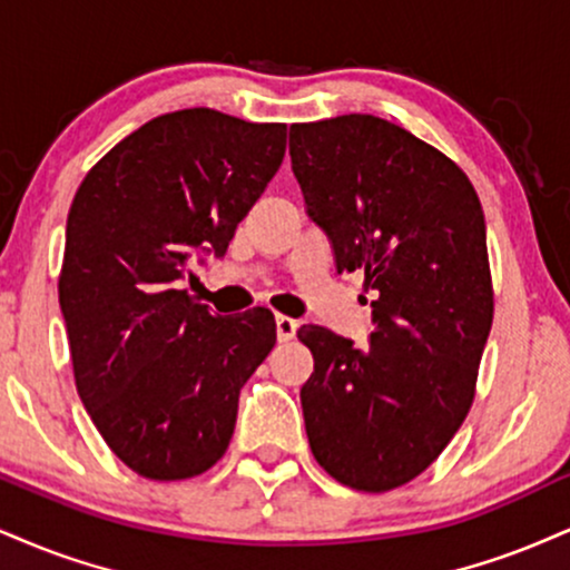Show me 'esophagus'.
<instances>
[{"label":"esophagus","mask_w":570,"mask_h":570,"mask_svg":"<svg viewBox=\"0 0 570 570\" xmlns=\"http://www.w3.org/2000/svg\"><path fill=\"white\" fill-rule=\"evenodd\" d=\"M297 321L289 318V315H276V334H278V342H289L294 340V334H297Z\"/></svg>","instance_id":"34e87169"}]
</instances>
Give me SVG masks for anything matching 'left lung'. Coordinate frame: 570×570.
Returning <instances> with one entry per match:
<instances>
[{
  "instance_id": "left-lung-1",
  "label": "left lung",
  "mask_w": 570,
  "mask_h": 570,
  "mask_svg": "<svg viewBox=\"0 0 570 570\" xmlns=\"http://www.w3.org/2000/svg\"><path fill=\"white\" fill-rule=\"evenodd\" d=\"M292 169L337 271H363L374 332H297L315 462L355 491L414 481L472 406L493 321L481 198L449 156L372 114L292 125Z\"/></svg>"
}]
</instances>
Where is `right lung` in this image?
Returning <instances> with one entry per match:
<instances>
[{"label": "right lung", "instance_id": "obj_1", "mask_svg": "<svg viewBox=\"0 0 570 570\" xmlns=\"http://www.w3.org/2000/svg\"><path fill=\"white\" fill-rule=\"evenodd\" d=\"M286 150V125L164 114L89 169L58 278L73 380L129 470L185 481L228 451L238 393L276 345L267 307L212 315L180 281L223 257Z\"/></svg>", "mask_w": 570, "mask_h": 570}]
</instances>
